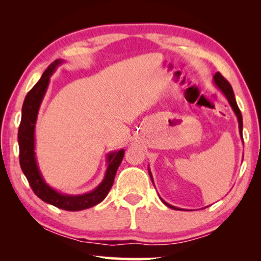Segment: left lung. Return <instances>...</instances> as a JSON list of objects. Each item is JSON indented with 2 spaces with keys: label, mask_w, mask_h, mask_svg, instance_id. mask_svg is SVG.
Wrapping results in <instances>:
<instances>
[{
  "label": "left lung",
  "mask_w": 261,
  "mask_h": 261,
  "mask_svg": "<svg viewBox=\"0 0 261 261\" xmlns=\"http://www.w3.org/2000/svg\"><path fill=\"white\" fill-rule=\"evenodd\" d=\"M213 81H214V85H215L216 87H218L221 92H222V93L224 94V96H226L227 100H228V102H229V105H230V107L232 108L233 113H235V115H236L237 121H238V127H240V136H241V139L243 140V118H242L241 110H240V108H238L237 102H236L235 94H233L232 87H231L230 84H229V82L226 81V79H224V78L222 77V74H221L220 72H216V73L214 74ZM148 174H149V177H151L152 182H153V176H152V174H151V170H149V168H148ZM153 183H154V182H153ZM160 199L162 200L163 204L169 207V208H171V210H177V211H178V210H182V211H183V208H178V207H175V206H173V205L168 204V202H166L165 200H163L162 198H160Z\"/></svg>",
  "instance_id": "8db88e82"
}]
</instances>
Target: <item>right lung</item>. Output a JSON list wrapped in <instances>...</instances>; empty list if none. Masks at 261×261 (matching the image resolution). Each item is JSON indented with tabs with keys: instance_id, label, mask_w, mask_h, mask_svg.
<instances>
[{
	"instance_id": "right-lung-1",
	"label": "right lung",
	"mask_w": 261,
	"mask_h": 261,
	"mask_svg": "<svg viewBox=\"0 0 261 261\" xmlns=\"http://www.w3.org/2000/svg\"><path fill=\"white\" fill-rule=\"evenodd\" d=\"M63 60H56L46 69L39 82L32 87L25 96L23 108H21V121L18 129L19 144V163L24 175L28 178L33 192L47 204L59 207L64 211H82L100 204L112 189L115 175L124 156V149L110 152L107 154V169L105 177L98 187L92 191L84 194H67L59 192L46 183L45 178L39 169L37 156H35V123L38 113L45 94L49 85L50 76L55 72Z\"/></svg>"
}]
</instances>
